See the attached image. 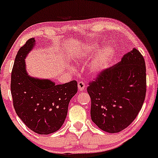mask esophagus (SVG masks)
I'll return each instance as SVG.
<instances>
[{"mask_svg": "<svg viewBox=\"0 0 158 158\" xmlns=\"http://www.w3.org/2000/svg\"><path fill=\"white\" fill-rule=\"evenodd\" d=\"M85 87H86V85H85L84 81H80L78 82V88H79V90H84Z\"/></svg>", "mask_w": 158, "mask_h": 158, "instance_id": "34e87169", "label": "esophagus"}]
</instances>
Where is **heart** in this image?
<instances>
[{"instance_id":"heart-1","label":"heart","mask_w":158,"mask_h":158,"mask_svg":"<svg viewBox=\"0 0 158 158\" xmlns=\"http://www.w3.org/2000/svg\"><path fill=\"white\" fill-rule=\"evenodd\" d=\"M98 47L91 45L89 48H85L79 54L83 58H92L97 51ZM115 50L113 47H107L100 51L94 58L90 65V71L94 75H97L108 68V65L115 56Z\"/></svg>"}]
</instances>
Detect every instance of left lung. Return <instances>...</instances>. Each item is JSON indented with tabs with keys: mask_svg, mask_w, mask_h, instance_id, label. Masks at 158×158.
<instances>
[{
	"mask_svg": "<svg viewBox=\"0 0 158 158\" xmlns=\"http://www.w3.org/2000/svg\"><path fill=\"white\" fill-rule=\"evenodd\" d=\"M146 72L144 58L134 48L90 81V117L100 129L117 133L135 120L146 97Z\"/></svg>",
	"mask_w": 158,
	"mask_h": 158,
	"instance_id": "left-lung-1",
	"label": "left lung"
}]
</instances>
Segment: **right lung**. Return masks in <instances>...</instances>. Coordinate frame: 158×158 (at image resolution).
<instances>
[{
	"instance_id": "obj_1",
	"label": "right lung",
	"mask_w": 158,
	"mask_h": 158,
	"mask_svg": "<svg viewBox=\"0 0 158 158\" xmlns=\"http://www.w3.org/2000/svg\"><path fill=\"white\" fill-rule=\"evenodd\" d=\"M34 45L32 38L18 52L11 73V94L16 114L23 123L35 133L49 135L64 123L78 85L76 80L56 85L49 79L28 76L24 59Z\"/></svg>"
}]
</instances>
